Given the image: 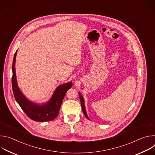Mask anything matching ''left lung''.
Segmentation results:
<instances>
[{"instance_id":"left-lung-1","label":"left lung","mask_w":155,"mask_h":155,"mask_svg":"<svg viewBox=\"0 0 155 155\" xmlns=\"http://www.w3.org/2000/svg\"><path fill=\"white\" fill-rule=\"evenodd\" d=\"M79 94V97H80V102H81V108H82V110H83V112L84 115V116L88 119L90 120L89 118H88L87 115V114H86V109H85V106H84V99H83V97H82L81 94L78 93Z\"/></svg>"}]
</instances>
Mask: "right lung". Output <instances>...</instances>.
Wrapping results in <instances>:
<instances>
[{
  "mask_svg": "<svg viewBox=\"0 0 155 155\" xmlns=\"http://www.w3.org/2000/svg\"><path fill=\"white\" fill-rule=\"evenodd\" d=\"M16 53L17 51L15 53L13 60V75L12 78V89L15 100L27 116L31 120L39 122L53 120L58 115L65 94L71 88L72 83L71 81L59 86L54 91L50 101L45 104L41 105L31 102L21 92L18 86L15 72Z\"/></svg>",
  "mask_w": 155,
  "mask_h": 155,
  "instance_id": "1",
  "label": "right lung"
}]
</instances>
